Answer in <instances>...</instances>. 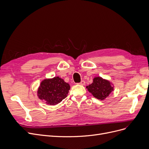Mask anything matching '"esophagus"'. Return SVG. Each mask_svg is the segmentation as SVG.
Wrapping results in <instances>:
<instances>
[{
    "mask_svg": "<svg viewBox=\"0 0 149 149\" xmlns=\"http://www.w3.org/2000/svg\"><path fill=\"white\" fill-rule=\"evenodd\" d=\"M85 84H86V82H85L84 81H82L80 83H79L78 84L79 85H82V86H84V85H85Z\"/></svg>",
    "mask_w": 149,
    "mask_h": 149,
    "instance_id": "1",
    "label": "esophagus"
}]
</instances>
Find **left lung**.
Returning <instances> with one entry per match:
<instances>
[{"label":"left lung","mask_w":149,"mask_h":149,"mask_svg":"<svg viewBox=\"0 0 149 149\" xmlns=\"http://www.w3.org/2000/svg\"><path fill=\"white\" fill-rule=\"evenodd\" d=\"M88 91L97 100H104L114 90L113 84L100 76L95 77L92 84L86 87Z\"/></svg>","instance_id":"left-lung-1"}]
</instances>
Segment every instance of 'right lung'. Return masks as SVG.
Masks as SVG:
<instances>
[{
    "instance_id": "obj_1",
    "label": "right lung",
    "mask_w": 149,
    "mask_h": 149,
    "mask_svg": "<svg viewBox=\"0 0 149 149\" xmlns=\"http://www.w3.org/2000/svg\"><path fill=\"white\" fill-rule=\"evenodd\" d=\"M70 86L59 76L45 79L40 82L38 90V96L48 105H54L65 99Z\"/></svg>"
}]
</instances>
